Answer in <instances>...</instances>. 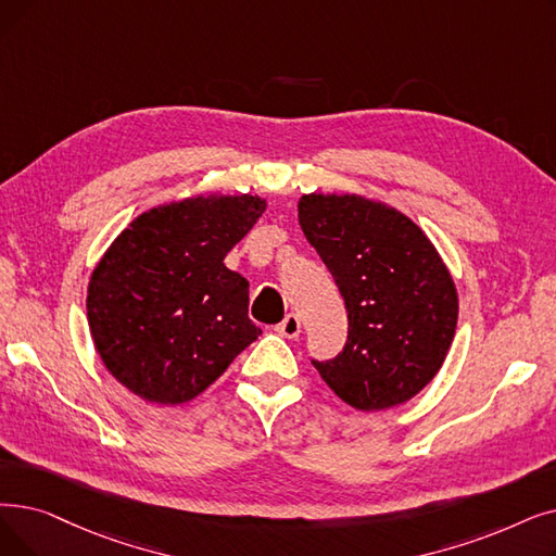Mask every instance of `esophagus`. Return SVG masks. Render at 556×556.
Returning a JSON list of instances; mask_svg holds the SVG:
<instances>
[{
    "instance_id": "1",
    "label": "esophagus",
    "mask_w": 556,
    "mask_h": 556,
    "mask_svg": "<svg viewBox=\"0 0 556 556\" xmlns=\"http://www.w3.org/2000/svg\"><path fill=\"white\" fill-rule=\"evenodd\" d=\"M275 329L283 338H298L300 331H302V323H300V318L295 316V313H288V316Z\"/></svg>"
}]
</instances>
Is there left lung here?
<instances>
[{
    "mask_svg": "<svg viewBox=\"0 0 556 556\" xmlns=\"http://www.w3.org/2000/svg\"><path fill=\"white\" fill-rule=\"evenodd\" d=\"M298 218L350 323L343 352L311 364L358 412L408 402L441 370L456 329L458 298L441 254L404 213L361 195L311 192Z\"/></svg>",
    "mask_w": 556,
    "mask_h": 556,
    "instance_id": "obj_1",
    "label": "left lung"
}]
</instances>
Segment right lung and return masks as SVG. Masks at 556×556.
<instances>
[{
  "label": "right lung",
  "instance_id": "add662e5",
  "mask_svg": "<svg viewBox=\"0 0 556 556\" xmlns=\"http://www.w3.org/2000/svg\"><path fill=\"white\" fill-rule=\"evenodd\" d=\"M265 211L256 195H200L144 211L88 283V325L106 370L156 404L198 397L261 329L250 283L223 263Z\"/></svg>",
  "mask_w": 556,
  "mask_h": 556
}]
</instances>
